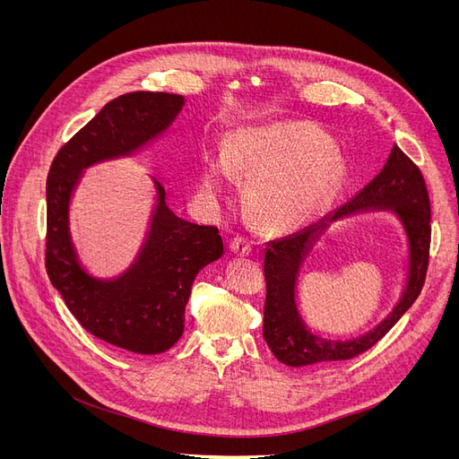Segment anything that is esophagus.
I'll return each mask as SVG.
<instances>
[{
	"label": "esophagus",
	"instance_id": "34e87169",
	"mask_svg": "<svg viewBox=\"0 0 459 459\" xmlns=\"http://www.w3.org/2000/svg\"><path fill=\"white\" fill-rule=\"evenodd\" d=\"M230 249L236 253V255H249L253 251V242L247 238V236H242V234H236L232 239H230Z\"/></svg>",
	"mask_w": 459,
	"mask_h": 459
}]
</instances>
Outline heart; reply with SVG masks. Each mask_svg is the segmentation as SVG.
Returning <instances> with one entry per match:
<instances>
[{
    "label": "heart",
    "instance_id": "b5f03b06",
    "mask_svg": "<svg viewBox=\"0 0 459 459\" xmlns=\"http://www.w3.org/2000/svg\"><path fill=\"white\" fill-rule=\"evenodd\" d=\"M229 169L251 178L247 204L264 223L305 221L329 199L339 177V158L327 137L308 125H275L236 134L227 160H208L203 187L212 197L227 189Z\"/></svg>",
    "mask_w": 459,
    "mask_h": 459
}]
</instances>
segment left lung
<instances>
[{"label":"left lung","instance_id":"1","mask_svg":"<svg viewBox=\"0 0 459 459\" xmlns=\"http://www.w3.org/2000/svg\"><path fill=\"white\" fill-rule=\"evenodd\" d=\"M368 207H391L400 215L410 238V279L401 303L376 330L353 342H325L302 325L293 288L299 264L329 221ZM429 197L419 165L398 144L381 173L357 195L320 221L296 234L275 239L264 256L266 305H264L262 334L273 355L288 367H307L329 360H346L370 350L403 316L419 298L428 272L431 213Z\"/></svg>","mask_w":459,"mask_h":459}]
</instances>
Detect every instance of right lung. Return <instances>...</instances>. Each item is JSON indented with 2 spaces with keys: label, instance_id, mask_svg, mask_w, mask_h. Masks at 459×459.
Listing matches in <instances>:
<instances>
[{
  "label": "right lung",
  "instance_id": "obj_1",
  "mask_svg": "<svg viewBox=\"0 0 459 459\" xmlns=\"http://www.w3.org/2000/svg\"><path fill=\"white\" fill-rule=\"evenodd\" d=\"M182 106V96L171 92L117 96L57 151L46 184L48 277L85 331L141 355L161 353L182 336L195 275L223 255L220 230L178 217L156 182L158 206L135 264L117 281H99L82 270L72 247L68 201L82 169L132 154L171 125Z\"/></svg>",
  "mask_w": 459,
  "mask_h": 459
}]
</instances>
